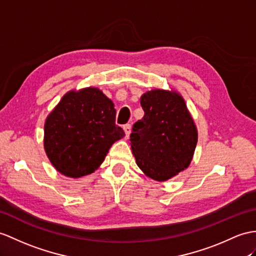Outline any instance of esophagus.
I'll use <instances>...</instances> for the list:
<instances>
[{"instance_id": "34e87169", "label": "esophagus", "mask_w": 256, "mask_h": 256, "mask_svg": "<svg viewBox=\"0 0 256 256\" xmlns=\"http://www.w3.org/2000/svg\"><path fill=\"white\" fill-rule=\"evenodd\" d=\"M124 134H126V138H129L130 132H132V124H124Z\"/></svg>"}]
</instances>
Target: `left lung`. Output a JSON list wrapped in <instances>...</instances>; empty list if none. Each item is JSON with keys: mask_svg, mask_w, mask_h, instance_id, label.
<instances>
[{"mask_svg": "<svg viewBox=\"0 0 256 256\" xmlns=\"http://www.w3.org/2000/svg\"><path fill=\"white\" fill-rule=\"evenodd\" d=\"M140 102L144 116L130 134L134 156L148 177L165 182L189 166L198 142L196 127L176 92L152 90Z\"/></svg>", "mask_w": 256, "mask_h": 256, "instance_id": "8db88e82", "label": "left lung"}]
</instances>
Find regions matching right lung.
Returning a JSON list of instances; mask_svg holds the SVG:
<instances>
[{
    "label": "right lung",
    "instance_id": "right-lung-1",
    "mask_svg": "<svg viewBox=\"0 0 256 256\" xmlns=\"http://www.w3.org/2000/svg\"><path fill=\"white\" fill-rule=\"evenodd\" d=\"M115 120L114 103L98 89L66 93L44 124V148L56 170L72 178L94 172L124 136Z\"/></svg>",
    "mask_w": 256,
    "mask_h": 256
}]
</instances>
